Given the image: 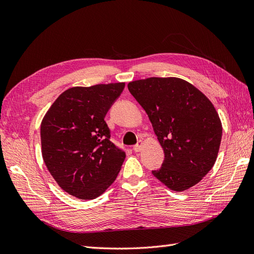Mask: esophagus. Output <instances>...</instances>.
<instances>
[{"instance_id": "esophagus-1", "label": "esophagus", "mask_w": 254, "mask_h": 254, "mask_svg": "<svg viewBox=\"0 0 254 254\" xmlns=\"http://www.w3.org/2000/svg\"><path fill=\"white\" fill-rule=\"evenodd\" d=\"M143 144H144V142H143L142 140H139V141H137V143L133 146V150H134L135 152H139V151H141Z\"/></svg>"}]
</instances>
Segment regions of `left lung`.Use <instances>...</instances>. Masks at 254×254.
<instances>
[{
    "mask_svg": "<svg viewBox=\"0 0 254 254\" xmlns=\"http://www.w3.org/2000/svg\"><path fill=\"white\" fill-rule=\"evenodd\" d=\"M147 113L164 161L152 175L175 191L194 187L217 159L222 126L216 109L201 91L177 77H150L128 83Z\"/></svg>",
    "mask_w": 254,
    "mask_h": 254,
    "instance_id": "obj_1",
    "label": "left lung"
}]
</instances>
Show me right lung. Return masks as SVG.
<instances>
[{
    "instance_id": "right-lung-1",
    "label": "right lung",
    "mask_w": 254,
    "mask_h": 254,
    "mask_svg": "<svg viewBox=\"0 0 254 254\" xmlns=\"http://www.w3.org/2000/svg\"><path fill=\"white\" fill-rule=\"evenodd\" d=\"M125 82L73 87L61 93L41 123L42 158L67 194L101 196L117 179L125 152L110 141L105 117Z\"/></svg>"
}]
</instances>
